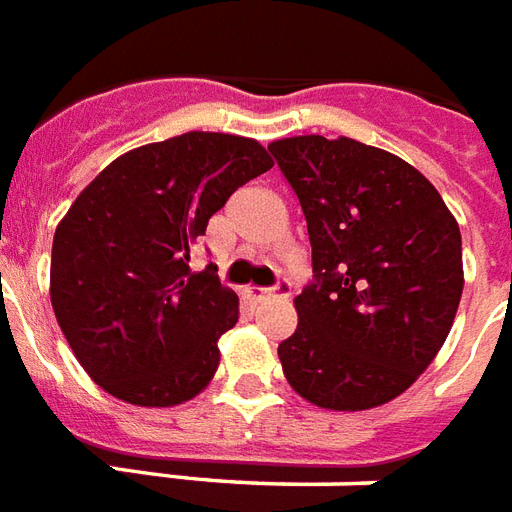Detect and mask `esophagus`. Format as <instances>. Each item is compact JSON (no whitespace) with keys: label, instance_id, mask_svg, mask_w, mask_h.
I'll use <instances>...</instances> for the list:
<instances>
[{"label":"esophagus","instance_id":"34e87169","mask_svg":"<svg viewBox=\"0 0 512 512\" xmlns=\"http://www.w3.org/2000/svg\"><path fill=\"white\" fill-rule=\"evenodd\" d=\"M245 293L253 298V301H269V298H288L290 285L288 282H280L275 288H245Z\"/></svg>","mask_w":512,"mask_h":512}]
</instances>
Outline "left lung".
<instances>
[{
	"label": "left lung",
	"mask_w": 512,
	"mask_h": 512,
	"mask_svg": "<svg viewBox=\"0 0 512 512\" xmlns=\"http://www.w3.org/2000/svg\"><path fill=\"white\" fill-rule=\"evenodd\" d=\"M298 195L314 282L296 333L277 346L298 396L362 412L420 378L463 296V240L439 190L399 155L322 134L269 145Z\"/></svg>",
	"instance_id": "left-lung-1"
}]
</instances>
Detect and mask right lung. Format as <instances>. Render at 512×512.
<instances>
[{"label":"right lung","instance_id":"add662e5","mask_svg":"<svg viewBox=\"0 0 512 512\" xmlns=\"http://www.w3.org/2000/svg\"><path fill=\"white\" fill-rule=\"evenodd\" d=\"M275 166L256 140L187 132L118 155L79 192L52 240L49 298L89 378L137 407L198 396L237 322L214 264L190 269L208 219Z\"/></svg>","mask_w":512,"mask_h":512}]
</instances>
